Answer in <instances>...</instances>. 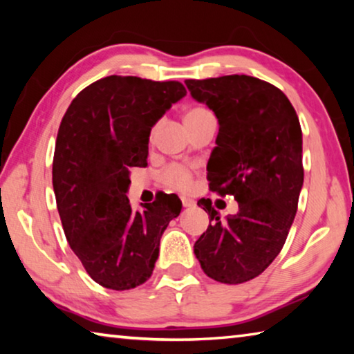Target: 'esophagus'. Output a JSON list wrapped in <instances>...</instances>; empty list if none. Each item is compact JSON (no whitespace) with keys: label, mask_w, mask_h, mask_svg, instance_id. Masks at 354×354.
<instances>
[{"label":"esophagus","mask_w":354,"mask_h":354,"mask_svg":"<svg viewBox=\"0 0 354 354\" xmlns=\"http://www.w3.org/2000/svg\"><path fill=\"white\" fill-rule=\"evenodd\" d=\"M181 201H183V206H184V207H192V206H195V201H194V200H190V198H185V196H183Z\"/></svg>","instance_id":"1"}]
</instances>
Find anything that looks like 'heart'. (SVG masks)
<instances>
[{
  "mask_svg": "<svg viewBox=\"0 0 354 354\" xmlns=\"http://www.w3.org/2000/svg\"><path fill=\"white\" fill-rule=\"evenodd\" d=\"M206 115H211V112L205 107H192L187 112L184 113V122H196ZM162 183L165 187L173 189V190H181L185 192L190 189L192 185V173L185 169L183 165H171L162 173Z\"/></svg>",
  "mask_w": 354,
  "mask_h": 354,
  "instance_id": "heart-1",
  "label": "heart"
}]
</instances>
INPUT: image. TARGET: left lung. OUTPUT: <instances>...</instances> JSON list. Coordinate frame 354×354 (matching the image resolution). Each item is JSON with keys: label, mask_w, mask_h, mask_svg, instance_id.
I'll return each mask as SVG.
<instances>
[{"label": "left lung", "mask_w": 354, "mask_h": 354, "mask_svg": "<svg viewBox=\"0 0 354 354\" xmlns=\"http://www.w3.org/2000/svg\"><path fill=\"white\" fill-rule=\"evenodd\" d=\"M192 98L218 120L209 187L232 195L234 215L220 220L211 200L198 206L209 226L194 253L209 278L241 284L266 270L289 234L303 187V136L289 98L247 75L185 81Z\"/></svg>", "instance_id": "obj_1"}]
</instances>
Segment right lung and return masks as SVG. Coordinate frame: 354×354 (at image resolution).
<instances>
[{
  "mask_svg": "<svg viewBox=\"0 0 354 354\" xmlns=\"http://www.w3.org/2000/svg\"><path fill=\"white\" fill-rule=\"evenodd\" d=\"M185 93L178 81L112 75L77 93L59 127L57 211L73 253L106 289H134L151 277L160 237L181 212L175 195L133 211L127 194L131 167H147L151 128Z\"/></svg>",
  "mask_w": 354,
  "mask_h": 354,
  "instance_id": "obj_1",
  "label": "right lung"
}]
</instances>
